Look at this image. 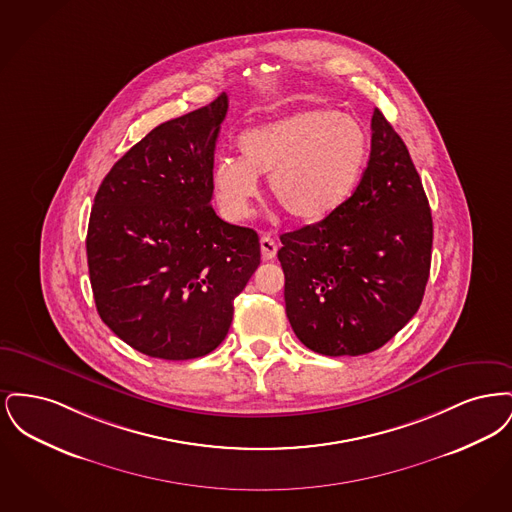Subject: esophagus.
<instances>
[{
    "label": "esophagus",
    "instance_id": "1",
    "mask_svg": "<svg viewBox=\"0 0 512 512\" xmlns=\"http://www.w3.org/2000/svg\"><path fill=\"white\" fill-rule=\"evenodd\" d=\"M276 251H278V245L272 240L270 234H263L261 236V253H263V259L265 261H272L276 257Z\"/></svg>",
    "mask_w": 512,
    "mask_h": 512
}]
</instances>
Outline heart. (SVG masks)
<instances>
[{"label": "heart", "mask_w": 512, "mask_h": 512, "mask_svg": "<svg viewBox=\"0 0 512 512\" xmlns=\"http://www.w3.org/2000/svg\"><path fill=\"white\" fill-rule=\"evenodd\" d=\"M240 157H219L211 172L213 194L226 219L244 220L259 195V176H270L274 201L299 222L334 215L357 190L370 138L357 119L332 107L301 109L247 128Z\"/></svg>", "instance_id": "b5f03b06"}]
</instances>
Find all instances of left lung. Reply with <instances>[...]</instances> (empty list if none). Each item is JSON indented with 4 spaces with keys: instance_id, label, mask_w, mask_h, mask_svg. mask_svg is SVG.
I'll return each instance as SVG.
<instances>
[{
    "instance_id": "obj_1",
    "label": "left lung",
    "mask_w": 512,
    "mask_h": 512,
    "mask_svg": "<svg viewBox=\"0 0 512 512\" xmlns=\"http://www.w3.org/2000/svg\"><path fill=\"white\" fill-rule=\"evenodd\" d=\"M370 159L334 215L280 236L286 315L311 351L380 349L416 315L430 276L434 224L420 176L382 111Z\"/></svg>"
}]
</instances>
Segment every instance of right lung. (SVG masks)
<instances>
[{
	"instance_id": "1",
	"label": "right lung",
	"mask_w": 512,
	"mask_h": 512,
	"mask_svg": "<svg viewBox=\"0 0 512 512\" xmlns=\"http://www.w3.org/2000/svg\"><path fill=\"white\" fill-rule=\"evenodd\" d=\"M226 111L220 94L155 126L94 199L86 253L99 317L147 357L188 361L217 349L261 263L257 232L224 222L211 205Z\"/></svg>"
}]
</instances>
